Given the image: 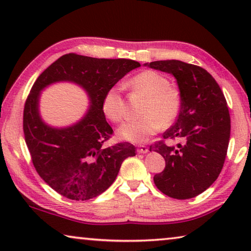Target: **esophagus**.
I'll use <instances>...</instances> for the list:
<instances>
[{"mask_svg":"<svg viewBox=\"0 0 251 251\" xmlns=\"http://www.w3.org/2000/svg\"><path fill=\"white\" fill-rule=\"evenodd\" d=\"M138 152H141V154H146V152H148V147L146 146H141L137 150Z\"/></svg>","mask_w":251,"mask_h":251,"instance_id":"esophagus-1","label":"esophagus"}]
</instances>
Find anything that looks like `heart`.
<instances>
[{
	"label": "heart",
	"mask_w": 251,
	"mask_h": 251,
	"mask_svg": "<svg viewBox=\"0 0 251 251\" xmlns=\"http://www.w3.org/2000/svg\"><path fill=\"white\" fill-rule=\"evenodd\" d=\"M129 86L136 93L146 96L142 110V120L124 123L117 129L123 141L143 144L158 131L161 126H168L176 120L180 109V95L168 79L154 71H144L129 80ZM101 110L109 121L121 122L124 118L125 104L121 91L110 87L101 100Z\"/></svg>",
	"instance_id": "heart-1"
}]
</instances>
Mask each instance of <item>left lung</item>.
Instances as JSON below:
<instances>
[{
  "label": "left lung",
  "mask_w": 251,
  "mask_h": 251,
  "mask_svg": "<svg viewBox=\"0 0 251 251\" xmlns=\"http://www.w3.org/2000/svg\"><path fill=\"white\" fill-rule=\"evenodd\" d=\"M172 74L180 93V109L164 138H180L182 144L164 142L151 147L164 157L165 169L154 176L161 193L175 199L196 197L214 184L222 172L230 138L227 101L215 78L202 67L168 59L144 64Z\"/></svg>",
  "instance_id": "left-lung-1"
}]
</instances>
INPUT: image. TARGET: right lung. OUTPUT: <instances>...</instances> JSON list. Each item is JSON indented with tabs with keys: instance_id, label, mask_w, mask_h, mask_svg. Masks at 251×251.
<instances>
[{
	"instance_id": "add662e5",
	"label": "right lung",
	"mask_w": 251,
	"mask_h": 251,
	"mask_svg": "<svg viewBox=\"0 0 251 251\" xmlns=\"http://www.w3.org/2000/svg\"><path fill=\"white\" fill-rule=\"evenodd\" d=\"M139 66L133 59L71 53L59 57L35 80L24 106L25 143L36 172L59 195L72 201L97 197L116 179L123 161L136 155L129 143L103 146L113 129L101 110V100L108 88ZM58 81L78 84L90 100L85 115L66 127L50 126L39 114L40 92Z\"/></svg>"
}]
</instances>
